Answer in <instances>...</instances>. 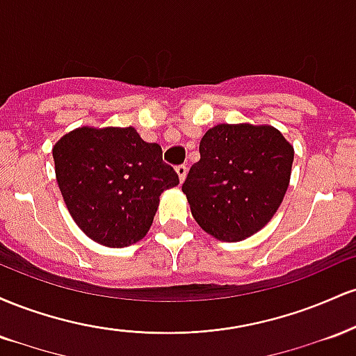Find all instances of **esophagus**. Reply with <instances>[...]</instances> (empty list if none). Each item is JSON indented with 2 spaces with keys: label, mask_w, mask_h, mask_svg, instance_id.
<instances>
[{
  "label": "esophagus",
  "mask_w": 356,
  "mask_h": 356,
  "mask_svg": "<svg viewBox=\"0 0 356 356\" xmlns=\"http://www.w3.org/2000/svg\"><path fill=\"white\" fill-rule=\"evenodd\" d=\"M175 172H177V175H179V181L181 182H184V179H186V175H187V165H177L175 167Z\"/></svg>",
  "instance_id": "esophagus-1"
}]
</instances>
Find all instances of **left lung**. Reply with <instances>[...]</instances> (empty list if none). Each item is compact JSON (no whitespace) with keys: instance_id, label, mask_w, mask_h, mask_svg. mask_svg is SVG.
I'll return each instance as SVG.
<instances>
[{"instance_id":"1","label":"left lung","mask_w":356,"mask_h":356,"mask_svg":"<svg viewBox=\"0 0 356 356\" xmlns=\"http://www.w3.org/2000/svg\"><path fill=\"white\" fill-rule=\"evenodd\" d=\"M199 152L182 184L199 226L229 243L266 226L291 177L295 150L283 134L271 125L219 124L204 134Z\"/></svg>"}]
</instances>
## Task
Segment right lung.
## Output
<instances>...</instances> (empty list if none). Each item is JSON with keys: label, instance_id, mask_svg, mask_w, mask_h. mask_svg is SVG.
<instances>
[{"label": "right lung", "instance_id": "add662e5", "mask_svg": "<svg viewBox=\"0 0 356 356\" xmlns=\"http://www.w3.org/2000/svg\"><path fill=\"white\" fill-rule=\"evenodd\" d=\"M56 182L76 226L108 248H125L149 232L159 197L179 184L159 144L134 127H80L53 147Z\"/></svg>", "mask_w": 356, "mask_h": 356}]
</instances>
